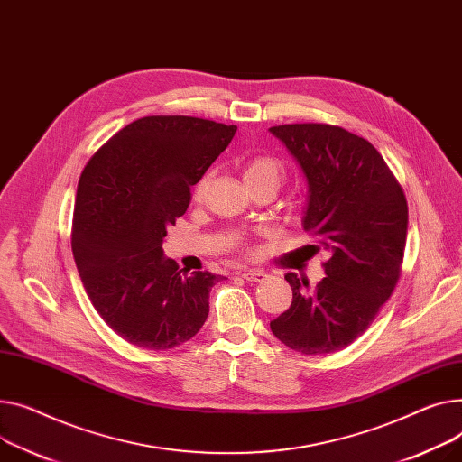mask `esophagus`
Listing matches in <instances>:
<instances>
[{"label": "esophagus", "mask_w": 462, "mask_h": 462, "mask_svg": "<svg viewBox=\"0 0 462 462\" xmlns=\"http://www.w3.org/2000/svg\"><path fill=\"white\" fill-rule=\"evenodd\" d=\"M241 276L249 282H263V281H267L269 274H265L263 271H243Z\"/></svg>", "instance_id": "esophagus-1"}]
</instances>
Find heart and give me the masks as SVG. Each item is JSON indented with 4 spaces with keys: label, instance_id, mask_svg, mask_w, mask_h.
I'll list each match as a JSON object with an SVG mask.
<instances>
[{
    "label": "heart",
    "instance_id": "b5f03b06",
    "mask_svg": "<svg viewBox=\"0 0 462 462\" xmlns=\"http://www.w3.org/2000/svg\"><path fill=\"white\" fill-rule=\"evenodd\" d=\"M243 178L245 183H254V181H273L276 186H281V181L284 178V169L282 165L276 162L274 158L269 156H256L251 158L243 169ZM209 180H211V172H204L197 183L193 186V199L195 200H202L208 186H209Z\"/></svg>",
    "mask_w": 462,
    "mask_h": 462
}]
</instances>
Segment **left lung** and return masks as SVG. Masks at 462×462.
<instances>
[{"label": "left lung", "instance_id": "left-lung-1", "mask_svg": "<svg viewBox=\"0 0 462 462\" xmlns=\"http://www.w3.org/2000/svg\"><path fill=\"white\" fill-rule=\"evenodd\" d=\"M309 181L302 228L330 253L325 279L288 273L293 300L273 334L302 355L340 351L362 336L390 299L405 254L409 206L377 148L340 126L304 122L269 128ZM319 249V247H318Z\"/></svg>", "mask_w": 462, "mask_h": 462}]
</instances>
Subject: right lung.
Listing matches in <instances>:
<instances>
[{"mask_svg":"<svg viewBox=\"0 0 462 462\" xmlns=\"http://www.w3.org/2000/svg\"><path fill=\"white\" fill-rule=\"evenodd\" d=\"M236 130L197 116H143L100 146L79 176L72 253L83 288L102 319L137 347L172 349L208 318L221 274L183 273L162 243Z\"/></svg>","mask_w":462,"mask_h":462,"instance_id":"right-lung-1","label":"right lung"}]
</instances>
